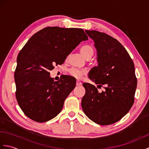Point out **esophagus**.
Returning a JSON list of instances; mask_svg holds the SVG:
<instances>
[{
    "label": "esophagus",
    "instance_id": "obj_1",
    "mask_svg": "<svg viewBox=\"0 0 149 149\" xmlns=\"http://www.w3.org/2000/svg\"><path fill=\"white\" fill-rule=\"evenodd\" d=\"M82 84V83H81V82L79 81H76V85H77V86H80V85H81Z\"/></svg>",
    "mask_w": 149,
    "mask_h": 149
}]
</instances>
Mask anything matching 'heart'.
Instances as JSON below:
<instances>
[{
	"label": "heart",
	"instance_id": "obj_1",
	"mask_svg": "<svg viewBox=\"0 0 149 149\" xmlns=\"http://www.w3.org/2000/svg\"><path fill=\"white\" fill-rule=\"evenodd\" d=\"M80 52L84 58L86 59H90L94 54V50L93 47L89 45H85L81 47ZM69 74L75 78H81L85 74V71L83 70H78L75 68H72L69 70Z\"/></svg>",
	"mask_w": 149,
	"mask_h": 149
}]
</instances>
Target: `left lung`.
<instances>
[{"label":"left lung","instance_id":"8db88e82","mask_svg":"<svg viewBox=\"0 0 149 149\" xmlns=\"http://www.w3.org/2000/svg\"><path fill=\"white\" fill-rule=\"evenodd\" d=\"M85 32L94 41L98 66L91 68L89 77L106 91L99 93L89 83H83L86 93L82 99L84 113L95 123L111 125L121 120L134 102L137 79L134 65L127 50L118 40L97 31Z\"/></svg>","mask_w":149,"mask_h":149}]
</instances>
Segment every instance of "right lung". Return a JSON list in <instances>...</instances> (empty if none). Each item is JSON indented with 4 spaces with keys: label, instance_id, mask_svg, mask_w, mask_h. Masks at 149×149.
Returning a JSON list of instances; mask_svg holds the SVG:
<instances>
[{
    "label": "right lung",
    "instance_id": "1",
    "mask_svg": "<svg viewBox=\"0 0 149 149\" xmlns=\"http://www.w3.org/2000/svg\"><path fill=\"white\" fill-rule=\"evenodd\" d=\"M87 40L82 29L47 27L28 40L17 56L15 71L16 98L27 117L45 122L61 112L76 81L64 75L54 81L49 70L63 64L72 50Z\"/></svg>",
    "mask_w": 149,
    "mask_h": 149
}]
</instances>
